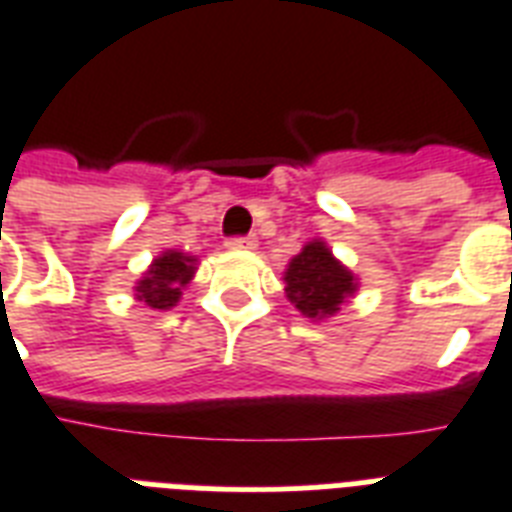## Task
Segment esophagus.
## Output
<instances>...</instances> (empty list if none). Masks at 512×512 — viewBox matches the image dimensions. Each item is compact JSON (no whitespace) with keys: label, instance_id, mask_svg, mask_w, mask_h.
<instances>
[{"label":"esophagus","instance_id":"34e87169","mask_svg":"<svg viewBox=\"0 0 512 512\" xmlns=\"http://www.w3.org/2000/svg\"><path fill=\"white\" fill-rule=\"evenodd\" d=\"M225 247L228 249H255L257 239L255 236H231V239L225 241Z\"/></svg>","mask_w":512,"mask_h":512}]
</instances>
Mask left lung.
<instances>
[{
  "label": "left lung",
  "mask_w": 512,
  "mask_h": 512,
  "mask_svg": "<svg viewBox=\"0 0 512 512\" xmlns=\"http://www.w3.org/2000/svg\"><path fill=\"white\" fill-rule=\"evenodd\" d=\"M287 297L308 319H327L353 295L356 281L337 263L324 241H311L287 268Z\"/></svg>",
  "instance_id": "8db88e82"
}]
</instances>
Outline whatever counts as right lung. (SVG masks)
<instances>
[{
  "instance_id": "right-lung-1",
  "label": "right lung",
  "mask_w": 512,
  "mask_h": 512,
  "mask_svg": "<svg viewBox=\"0 0 512 512\" xmlns=\"http://www.w3.org/2000/svg\"><path fill=\"white\" fill-rule=\"evenodd\" d=\"M193 276V257L183 252H164L159 260H154L151 271L143 276L135 292L138 300H143L151 308L167 311L180 300V289L191 281Z\"/></svg>"
}]
</instances>
